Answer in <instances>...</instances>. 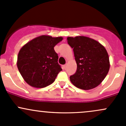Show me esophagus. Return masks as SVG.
Listing matches in <instances>:
<instances>
[{"label": "esophagus", "instance_id": "obj_1", "mask_svg": "<svg viewBox=\"0 0 126 126\" xmlns=\"http://www.w3.org/2000/svg\"><path fill=\"white\" fill-rule=\"evenodd\" d=\"M63 67H64V69H66V64H65V65L63 66Z\"/></svg>", "mask_w": 126, "mask_h": 126}]
</instances>
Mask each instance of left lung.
<instances>
[{
	"label": "left lung",
	"instance_id": "8db88e82",
	"mask_svg": "<svg viewBox=\"0 0 126 126\" xmlns=\"http://www.w3.org/2000/svg\"><path fill=\"white\" fill-rule=\"evenodd\" d=\"M67 43L73 49L76 72L70 76L75 86L89 90L100 85L110 68L109 57L101 43L86 36L67 37Z\"/></svg>",
	"mask_w": 126,
	"mask_h": 126
}]
</instances>
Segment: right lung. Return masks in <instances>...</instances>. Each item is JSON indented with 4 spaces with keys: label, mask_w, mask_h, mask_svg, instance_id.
I'll return each mask as SVG.
<instances>
[{
    "label": "right lung",
    "mask_w": 126,
    "mask_h": 126,
    "mask_svg": "<svg viewBox=\"0 0 126 126\" xmlns=\"http://www.w3.org/2000/svg\"><path fill=\"white\" fill-rule=\"evenodd\" d=\"M62 40V37L42 35L31 40L20 49L17 66L29 85L43 88L55 81L62 69L54 47Z\"/></svg>",
    "instance_id": "1"
}]
</instances>
